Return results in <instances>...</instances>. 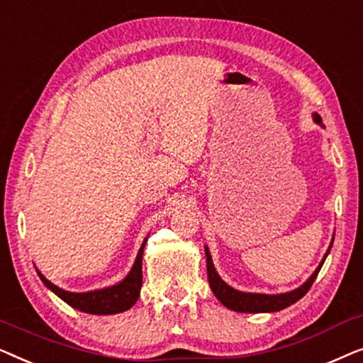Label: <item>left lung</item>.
<instances>
[{"label": "left lung", "instance_id": "obj_1", "mask_svg": "<svg viewBox=\"0 0 363 363\" xmlns=\"http://www.w3.org/2000/svg\"><path fill=\"white\" fill-rule=\"evenodd\" d=\"M315 122L320 123L322 118L320 116H314ZM334 242V241H332ZM332 247V245H330ZM330 251V250H329ZM327 251V255H329ZM206 252V271H208V282H210V287L213 291V294L218 297V301L221 302L223 306H226L228 309L236 311V312H251V314H256V312H276V311H282L286 307H289L302 299L307 294V291L311 289V286L314 284L317 274H319L322 264H324L327 255L324 256V259L317 267L314 274H312L309 279H307L304 284H302L299 289L286 292V294H277V296H267V294H247V292H240L236 289H233L226 284L225 281H221V277L218 276V272L215 271V266L211 262V256L208 247L205 250Z\"/></svg>", "mask_w": 363, "mask_h": 363}]
</instances>
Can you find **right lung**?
<instances>
[{"label":"right lung","mask_w":363,"mask_h":363,"mask_svg":"<svg viewBox=\"0 0 363 363\" xmlns=\"http://www.w3.org/2000/svg\"><path fill=\"white\" fill-rule=\"evenodd\" d=\"M145 242H143L138 256L133 264L132 271L128 272V276L118 284L112 287H106L101 291H92V292H84V294H76V292H67L59 289L57 286H54L51 281H48L41 272L38 271L39 277L44 282V286H48L54 294L61 297V299L69 304L74 309L87 312V314H97V315H107V314H118L123 312L135 304L138 296H140V287H142V255Z\"/></svg>","instance_id":"right-lung-1"}]
</instances>
